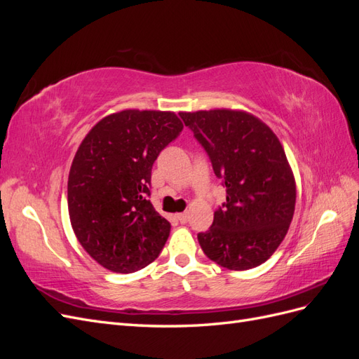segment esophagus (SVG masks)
Listing matches in <instances>:
<instances>
[{"mask_svg":"<svg viewBox=\"0 0 359 359\" xmlns=\"http://www.w3.org/2000/svg\"><path fill=\"white\" fill-rule=\"evenodd\" d=\"M178 220H180L182 224H186V223L189 222V214H187V212H181V214H178Z\"/></svg>","mask_w":359,"mask_h":359,"instance_id":"34e87169","label":"esophagus"}]
</instances>
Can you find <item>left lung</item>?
<instances>
[{"mask_svg":"<svg viewBox=\"0 0 359 359\" xmlns=\"http://www.w3.org/2000/svg\"><path fill=\"white\" fill-rule=\"evenodd\" d=\"M208 154L226 202L198 241L223 268L259 266L285 240L295 211L297 189L285 149L256 116L227 109L181 112Z\"/></svg>","mask_w":359,"mask_h":359,"instance_id":"left-lung-1","label":"left lung"}]
</instances>
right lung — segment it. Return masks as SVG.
Here are the masks:
<instances>
[{"label": "right lung", "instance_id": "right-lung-1", "mask_svg": "<svg viewBox=\"0 0 359 359\" xmlns=\"http://www.w3.org/2000/svg\"><path fill=\"white\" fill-rule=\"evenodd\" d=\"M182 128L173 112L132 109L103 118L82 140L67 184L70 222L106 269L135 273L165 247L170 223L149 201L151 170Z\"/></svg>", "mask_w": 359, "mask_h": 359}]
</instances>
